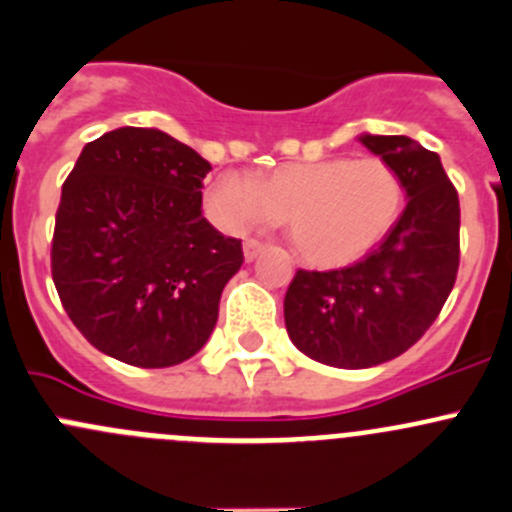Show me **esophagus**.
<instances>
[{"label": "esophagus", "mask_w": 512, "mask_h": 512, "mask_svg": "<svg viewBox=\"0 0 512 512\" xmlns=\"http://www.w3.org/2000/svg\"><path fill=\"white\" fill-rule=\"evenodd\" d=\"M265 250H267L265 242L255 240V237H250V240H245V260H247V262H252L257 255H262V252H265Z\"/></svg>", "instance_id": "34e87169"}]
</instances>
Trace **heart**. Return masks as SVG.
I'll use <instances>...</instances> for the list:
<instances>
[{"mask_svg": "<svg viewBox=\"0 0 512 512\" xmlns=\"http://www.w3.org/2000/svg\"><path fill=\"white\" fill-rule=\"evenodd\" d=\"M207 215L227 232L285 220L307 262L347 265L380 245L398 225L405 182L382 157L295 162L255 180L222 172L205 190Z\"/></svg>", "mask_w": 512, "mask_h": 512, "instance_id": "heart-1", "label": "heart"}]
</instances>
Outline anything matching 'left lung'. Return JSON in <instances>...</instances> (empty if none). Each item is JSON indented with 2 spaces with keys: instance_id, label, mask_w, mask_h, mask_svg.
<instances>
[{
  "instance_id": "8db88e82",
  "label": "left lung",
  "mask_w": 512,
  "mask_h": 512,
  "mask_svg": "<svg viewBox=\"0 0 512 512\" xmlns=\"http://www.w3.org/2000/svg\"><path fill=\"white\" fill-rule=\"evenodd\" d=\"M405 182L398 225L340 270H297L285 295L287 335L322 365L360 370L403 355L443 310L460 265L458 190L440 157L403 135H362Z\"/></svg>"
}]
</instances>
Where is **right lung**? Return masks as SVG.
Wrapping results in <instances>:
<instances>
[{
  "label": "right lung",
  "instance_id": "1",
  "mask_svg": "<svg viewBox=\"0 0 512 512\" xmlns=\"http://www.w3.org/2000/svg\"><path fill=\"white\" fill-rule=\"evenodd\" d=\"M210 170L192 147L145 127L84 145L62 185L52 280L69 320L104 355L172 367L215 330L245 255L202 217Z\"/></svg>",
  "mask_w": 512,
  "mask_h": 512
}]
</instances>
